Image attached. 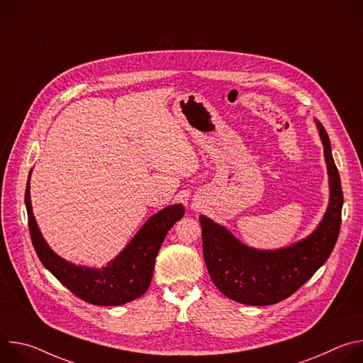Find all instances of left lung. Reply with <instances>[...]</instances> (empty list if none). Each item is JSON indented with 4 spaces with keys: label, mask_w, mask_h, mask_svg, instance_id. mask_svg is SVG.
<instances>
[{
    "label": "left lung",
    "mask_w": 363,
    "mask_h": 363,
    "mask_svg": "<svg viewBox=\"0 0 363 363\" xmlns=\"http://www.w3.org/2000/svg\"><path fill=\"white\" fill-rule=\"evenodd\" d=\"M316 125L325 146L330 201L322 223L307 238L281 250H254L210 218L199 217L203 260L211 280L238 303L267 306L287 298L326 263L333 251L342 223L343 191L329 136L320 122Z\"/></svg>",
    "instance_id": "1"
}]
</instances>
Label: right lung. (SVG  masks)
<instances>
[{"instance_id":"1","label":"right lung","mask_w":363,"mask_h":363,"mask_svg":"<svg viewBox=\"0 0 363 363\" xmlns=\"http://www.w3.org/2000/svg\"><path fill=\"white\" fill-rule=\"evenodd\" d=\"M26 206L31 241L43 266L74 296L97 306L125 304L147 290L155 258L168 231L185 214L181 203L167 206L145 223L112 263L94 270L67 263L47 245L33 216L30 178L26 186Z\"/></svg>"}]
</instances>
